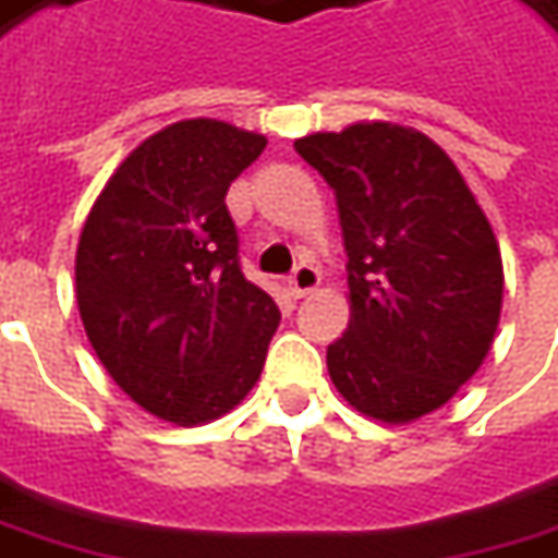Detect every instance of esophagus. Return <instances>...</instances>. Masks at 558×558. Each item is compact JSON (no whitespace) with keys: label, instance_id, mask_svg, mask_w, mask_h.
<instances>
[{"label":"esophagus","instance_id":"obj_1","mask_svg":"<svg viewBox=\"0 0 558 558\" xmlns=\"http://www.w3.org/2000/svg\"><path fill=\"white\" fill-rule=\"evenodd\" d=\"M323 282V276L316 267H310V264H301L298 270L291 272V279H288V291L294 294V298H306L310 291H316Z\"/></svg>","mask_w":558,"mask_h":558}]
</instances>
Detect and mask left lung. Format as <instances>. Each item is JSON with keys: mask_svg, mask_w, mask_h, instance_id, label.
I'll use <instances>...</instances> for the list:
<instances>
[{"mask_svg": "<svg viewBox=\"0 0 558 558\" xmlns=\"http://www.w3.org/2000/svg\"><path fill=\"white\" fill-rule=\"evenodd\" d=\"M335 190L350 325L328 375L362 414L409 424L442 409L495 340L504 264L476 196L427 134L359 122L294 141Z\"/></svg>", "mask_w": 558, "mask_h": 558, "instance_id": "obj_1", "label": "left lung"}]
</instances>
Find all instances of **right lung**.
<instances>
[{
    "label": "right lung",
    "instance_id": "obj_1",
    "mask_svg": "<svg viewBox=\"0 0 558 558\" xmlns=\"http://www.w3.org/2000/svg\"><path fill=\"white\" fill-rule=\"evenodd\" d=\"M267 137L218 119L156 131L100 190L76 248L85 335L149 414L193 427L260 377L279 306L239 267L230 183Z\"/></svg>",
    "mask_w": 558,
    "mask_h": 558
}]
</instances>
